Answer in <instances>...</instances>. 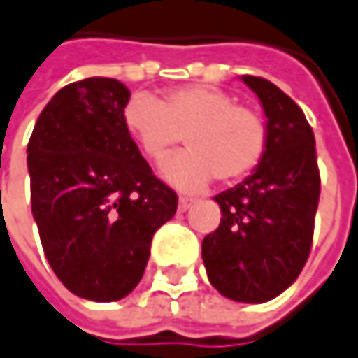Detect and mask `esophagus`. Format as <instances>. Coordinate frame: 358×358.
Returning a JSON list of instances; mask_svg holds the SVG:
<instances>
[{"instance_id": "1", "label": "esophagus", "mask_w": 358, "mask_h": 358, "mask_svg": "<svg viewBox=\"0 0 358 358\" xmlns=\"http://www.w3.org/2000/svg\"><path fill=\"white\" fill-rule=\"evenodd\" d=\"M193 205H195V201H193V199L181 197V199H179V211H181V213H185V211H189V209H191Z\"/></svg>"}]
</instances>
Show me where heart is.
Returning a JSON list of instances; mask_svg holds the SVG:
<instances>
[{
	"mask_svg": "<svg viewBox=\"0 0 358 358\" xmlns=\"http://www.w3.org/2000/svg\"><path fill=\"white\" fill-rule=\"evenodd\" d=\"M121 117L153 165L169 157L181 139L185 141L189 151L165 167V177L185 191H199L215 177L227 185L237 183L259 167L267 149L263 117L209 85L175 87L159 101L135 95Z\"/></svg>",
	"mask_w": 358,
	"mask_h": 358,
	"instance_id": "b5f03b06",
	"label": "heart"
}]
</instances>
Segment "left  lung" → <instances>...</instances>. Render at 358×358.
Masks as SVG:
<instances>
[{
	"instance_id": "8db88e82",
	"label": "left lung",
	"mask_w": 358,
	"mask_h": 358,
	"mask_svg": "<svg viewBox=\"0 0 358 358\" xmlns=\"http://www.w3.org/2000/svg\"><path fill=\"white\" fill-rule=\"evenodd\" d=\"M243 81L267 115V149L243 183L215 197L223 217L203 239V263L223 296L265 303L291 287L309 259L321 175L303 109L263 77Z\"/></svg>"
}]
</instances>
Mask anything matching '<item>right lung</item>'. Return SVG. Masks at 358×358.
Listing matches in <instances>:
<instances>
[{
  "mask_svg": "<svg viewBox=\"0 0 358 358\" xmlns=\"http://www.w3.org/2000/svg\"><path fill=\"white\" fill-rule=\"evenodd\" d=\"M129 90L109 77L65 85L27 143L31 213L57 279L81 299L127 296L143 277L151 239L177 211L123 127Z\"/></svg>",
  "mask_w": 358,
  "mask_h": 358,
  "instance_id": "1",
  "label": "right lung"
}]
</instances>
